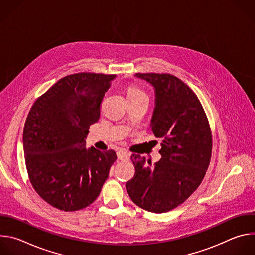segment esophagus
<instances>
[{"mask_svg":"<svg viewBox=\"0 0 255 255\" xmlns=\"http://www.w3.org/2000/svg\"><path fill=\"white\" fill-rule=\"evenodd\" d=\"M117 157H118V159H120V160H125V159H129V157H130V153L129 152H127V151H125V150H119L118 152H117Z\"/></svg>","mask_w":255,"mask_h":255,"instance_id":"esophagus-1","label":"esophagus"}]
</instances>
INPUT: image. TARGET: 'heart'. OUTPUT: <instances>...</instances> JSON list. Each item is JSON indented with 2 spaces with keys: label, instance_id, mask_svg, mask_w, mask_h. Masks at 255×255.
Instances as JSON below:
<instances>
[{
  "label": "heart",
  "instance_id": "obj_1",
  "mask_svg": "<svg viewBox=\"0 0 255 255\" xmlns=\"http://www.w3.org/2000/svg\"><path fill=\"white\" fill-rule=\"evenodd\" d=\"M127 97L128 99H132V98H140V97H146L145 93L143 91H141L139 88L137 87H129L128 91H127Z\"/></svg>",
  "mask_w": 255,
  "mask_h": 255
}]
</instances>
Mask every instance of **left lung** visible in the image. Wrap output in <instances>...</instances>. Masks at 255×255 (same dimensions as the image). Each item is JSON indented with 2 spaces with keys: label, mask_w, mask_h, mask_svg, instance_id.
<instances>
[{
  "label": "left lung",
  "mask_w": 255,
  "mask_h": 255,
  "mask_svg": "<svg viewBox=\"0 0 255 255\" xmlns=\"http://www.w3.org/2000/svg\"><path fill=\"white\" fill-rule=\"evenodd\" d=\"M151 84L155 108L150 127L162 139L159 161L132 154L134 176L126 183L131 200L152 213L183 204L201 185L212 155V133L196 94L169 74H136Z\"/></svg>",
  "instance_id": "left-lung-1"
}]
</instances>
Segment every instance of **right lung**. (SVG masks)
Returning a JSON list of instances; mask_svg holds the SVG:
<instances>
[{"mask_svg": "<svg viewBox=\"0 0 255 255\" xmlns=\"http://www.w3.org/2000/svg\"><path fill=\"white\" fill-rule=\"evenodd\" d=\"M115 75L80 72L60 79L35 101L23 131L30 183L45 202L72 212L100 195L117 159L114 150L86 148L90 126Z\"/></svg>", "mask_w": 255, "mask_h": 255, "instance_id": "obj_1", "label": "right lung"}]
</instances>
